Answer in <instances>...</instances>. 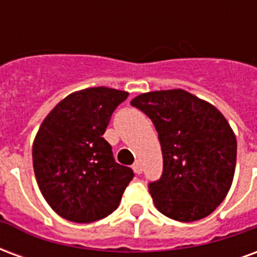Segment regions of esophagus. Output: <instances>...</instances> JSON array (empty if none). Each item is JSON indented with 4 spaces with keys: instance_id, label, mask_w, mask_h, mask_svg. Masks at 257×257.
I'll return each mask as SVG.
<instances>
[{
    "instance_id": "obj_1",
    "label": "esophagus",
    "mask_w": 257,
    "mask_h": 257,
    "mask_svg": "<svg viewBox=\"0 0 257 257\" xmlns=\"http://www.w3.org/2000/svg\"><path fill=\"white\" fill-rule=\"evenodd\" d=\"M132 169H134L136 175H140V173L143 172V168H142V164H140V161L135 162L134 165H132Z\"/></svg>"
}]
</instances>
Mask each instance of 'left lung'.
Returning a JSON list of instances; mask_svg holds the SVG:
<instances>
[{
	"label": "left lung",
	"instance_id": "8db88e82",
	"mask_svg": "<svg viewBox=\"0 0 257 257\" xmlns=\"http://www.w3.org/2000/svg\"><path fill=\"white\" fill-rule=\"evenodd\" d=\"M131 104L154 123L164 171L149 184L156 208L173 220L204 219L226 198L237 161V139L213 104L183 89L154 90Z\"/></svg>",
	"mask_w": 257,
	"mask_h": 257
}]
</instances>
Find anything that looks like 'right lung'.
<instances>
[{"mask_svg":"<svg viewBox=\"0 0 257 257\" xmlns=\"http://www.w3.org/2000/svg\"><path fill=\"white\" fill-rule=\"evenodd\" d=\"M128 92L106 86L77 90L53 107L33 143V167L44 198L74 223L115 210L134 172L115 162L103 134Z\"/></svg>","mask_w":257,"mask_h":257,"instance_id":"add662e5","label":"right lung"}]
</instances>
